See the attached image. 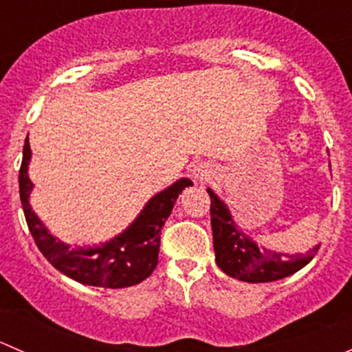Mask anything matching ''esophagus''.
Returning <instances> with one entry per match:
<instances>
[{"label":"esophagus","instance_id":"34e87169","mask_svg":"<svg viewBox=\"0 0 352 352\" xmlns=\"http://www.w3.org/2000/svg\"><path fill=\"white\" fill-rule=\"evenodd\" d=\"M192 177L196 182H206V180L211 179V170H209L208 165H197L192 170Z\"/></svg>","mask_w":352,"mask_h":352}]
</instances>
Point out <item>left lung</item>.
Segmentation results:
<instances>
[{
    "instance_id": "obj_1",
    "label": "left lung",
    "mask_w": 352,
    "mask_h": 352,
    "mask_svg": "<svg viewBox=\"0 0 352 352\" xmlns=\"http://www.w3.org/2000/svg\"><path fill=\"white\" fill-rule=\"evenodd\" d=\"M211 226L212 245L216 252V264L232 278L247 283H271L287 278L308 264L318 247L307 252V255H286L279 252L258 248L233 223L225 202L219 201L211 189Z\"/></svg>"
}]
</instances>
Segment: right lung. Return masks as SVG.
Returning a JSON list of instances; mask_svg holds the SVG:
<instances>
[{
    "mask_svg": "<svg viewBox=\"0 0 352 352\" xmlns=\"http://www.w3.org/2000/svg\"><path fill=\"white\" fill-rule=\"evenodd\" d=\"M28 162H30V144L27 138L19 172L20 201H22L25 221L38 250L59 272L81 285L117 289V287L140 285L155 271L158 264L162 228L182 189L192 186L189 179H180L168 189L156 194L141 211L136 221L110 242L94 248H69L49 235L47 230L30 209L28 196H30L32 182L27 175Z\"/></svg>",
    "mask_w": 352,
    "mask_h": 352,
    "instance_id": "obj_1",
    "label": "right lung"
}]
</instances>
